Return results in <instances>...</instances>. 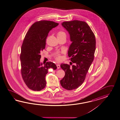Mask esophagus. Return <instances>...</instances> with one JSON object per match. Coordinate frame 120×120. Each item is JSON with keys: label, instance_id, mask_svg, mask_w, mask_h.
<instances>
[{"label": "esophagus", "instance_id": "1", "mask_svg": "<svg viewBox=\"0 0 120 120\" xmlns=\"http://www.w3.org/2000/svg\"><path fill=\"white\" fill-rule=\"evenodd\" d=\"M57 67L59 68H60V64H57Z\"/></svg>", "mask_w": 120, "mask_h": 120}]
</instances>
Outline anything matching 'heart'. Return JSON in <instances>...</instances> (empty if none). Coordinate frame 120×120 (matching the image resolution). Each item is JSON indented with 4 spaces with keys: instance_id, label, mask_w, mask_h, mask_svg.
<instances>
[{
    "instance_id": "obj_1",
    "label": "heart",
    "mask_w": 120,
    "mask_h": 120,
    "mask_svg": "<svg viewBox=\"0 0 120 120\" xmlns=\"http://www.w3.org/2000/svg\"><path fill=\"white\" fill-rule=\"evenodd\" d=\"M65 36L66 37V34L64 31H59L57 34V37H62ZM55 60L58 62L61 61L62 60V56H61V54L60 53H57L55 56Z\"/></svg>"
}]
</instances>
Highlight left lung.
<instances>
[{
    "label": "left lung",
    "instance_id": "8db88e82",
    "mask_svg": "<svg viewBox=\"0 0 120 120\" xmlns=\"http://www.w3.org/2000/svg\"><path fill=\"white\" fill-rule=\"evenodd\" d=\"M62 26L68 31L72 41L68 51L71 62L70 65L62 64L66 72L62 81L66 89L78 87L82 83L85 75L94 59L96 38L94 33L85 21L74 20L65 21Z\"/></svg>",
    "mask_w": 120,
    "mask_h": 120
}]
</instances>
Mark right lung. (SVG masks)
<instances>
[{
	"mask_svg": "<svg viewBox=\"0 0 120 120\" xmlns=\"http://www.w3.org/2000/svg\"><path fill=\"white\" fill-rule=\"evenodd\" d=\"M58 25L52 21H37L30 28L23 41L20 55L22 73L26 84L33 90L43 89L47 70L51 67L55 68L54 63L42 64L40 59L41 52L45 48L49 31Z\"/></svg>",
	"mask_w": 120,
	"mask_h": 120,
	"instance_id": "right-lung-1",
	"label": "right lung"
}]
</instances>
